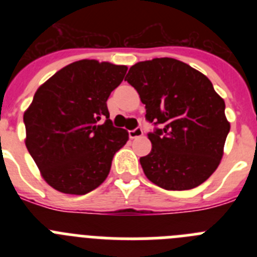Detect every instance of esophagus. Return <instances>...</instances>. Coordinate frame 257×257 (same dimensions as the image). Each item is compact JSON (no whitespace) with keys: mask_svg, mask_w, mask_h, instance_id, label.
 I'll list each match as a JSON object with an SVG mask.
<instances>
[{"mask_svg":"<svg viewBox=\"0 0 257 257\" xmlns=\"http://www.w3.org/2000/svg\"><path fill=\"white\" fill-rule=\"evenodd\" d=\"M128 135H130L131 139H138V138H142L143 136V130L140 127H136L135 130L128 131Z\"/></svg>","mask_w":257,"mask_h":257,"instance_id":"obj_1","label":"esophagus"}]
</instances>
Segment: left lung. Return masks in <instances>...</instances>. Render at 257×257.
Returning <instances> with one entry per match:
<instances>
[{"instance_id":"8db88e82","label":"left lung","mask_w":257,"mask_h":257,"mask_svg":"<svg viewBox=\"0 0 257 257\" xmlns=\"http://www.w3.org/2000/svg\"><path fill=\"white\" fill-rule=\"evenodd\" d=\"M124 81L145 104L147 119L162 124L148 135L151 153L140 158L145 176L167 190L192 189L207 180L230 130L224 99L210 79L180 60L156 58L133 65Z\"/></svg>"}]
</instances>
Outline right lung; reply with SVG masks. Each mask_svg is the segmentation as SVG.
I'll list each match as a JSON object with an SVG mask.
<instances>
[{"instance_id": "right-lung-1", "label": "right lung", "mask_w": 257, "mask_h": 257, "mask_svg": "<svg viewBox=\"0 0 257 257\" xmlns=\"http://www.w3.org/2000/svg\"><path fill=\"white\" fill-rule=\"evenodd\" d=\"M126 72V65L83 59L37 88L24 112V142L41 176L58 192L86 194L108 178L128 133L113 127L106 100Z\"/></svg>"}]
</instances>
